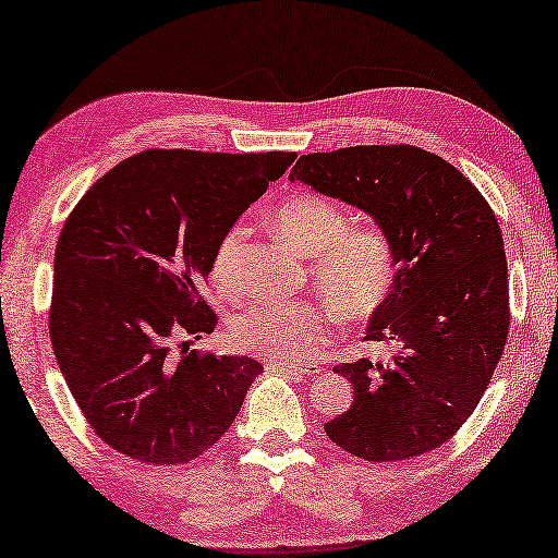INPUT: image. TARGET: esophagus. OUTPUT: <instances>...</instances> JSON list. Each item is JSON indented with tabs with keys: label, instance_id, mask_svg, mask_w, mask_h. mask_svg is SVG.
Returning <instances> with one entry per match:
<instances>
[{
	"label": "esophagus",
	"instance_id": "1",
	"mask_svg": "<svg viewBox=\"0 0 558 558\" xmlns=\"http://www.w3.org/2000/svg\"><path fill=\"white\" fill-rule=\"evenodd\" d=\"M267 371L274 373H287V376H296V378H306V376H314L322 368L318 365H301V363H287V361H277V359H269L267 363Z\"/></svg>",
	"mask_w": 558,
	"mask_h": 558
}]
</instances>
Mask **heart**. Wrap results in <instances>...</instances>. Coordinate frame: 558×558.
Listing matches in <instances>:
<instances>
[{"label":"heart","mask_w":558,"mask_h":558,"mask_svg":"<svg viewBox=\"0 0 558 558\" xmlns=\"http://www.w3.org/2000/svg\"><path fill=\"white\" fill-rule=\"evenodd\" d=\"M274 227L291 250L312 257V277L322 299H271L244 308L230 324V339L242 351H257L277 361H306L326 341L328 306L343 322H363L376 314L396 281V254L376 227H349V215L333 199L296 193L274 209ZM244 230H227L213 257L219 291L236 296L242 289L240 257Z\"/></svg>","instance_id":"obj_1"}]
</instances>
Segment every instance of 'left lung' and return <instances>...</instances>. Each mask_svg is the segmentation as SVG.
<instances>
[{"instance_id":"obj_1","label":"left lung","mask_w":558,"mask_h":558,"mask_svg":"<svg viewBox=\"0 0 558 558\" xmlns=\"http://www.w3.org/2000/svg\"><path fill=\"white\" fill-rule=\"evenodd\" d=\"M289 180L363 209L388 236L396 281L365 328L390 361L336 365L353 403L324 425L345 452L398 462L430 452L468 423L509 333L505 240L480 190L413 145L301 155Z\"/></svg>"}]
</instances>
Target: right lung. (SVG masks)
<instances>
[{
	"mask_svg": "<svg viewBox=\"0 0 558 558\" xmlns=\"http://www.w3.org/2000/svg\"><path fill=\"white\" fill-rule=\"evenodd\" d=\"M294 158L145 150L69 215L53 254V355L88 425L125 458L185 464L234 423L264 368L190 349L217 326L197 289L225 232Z\"/></svg>",
	"mask_w": 558,
	"mask_h": 558,
	"instance_id": "right-lung-1",
	"label": "right lung"
}]
</instances>
